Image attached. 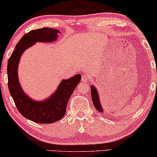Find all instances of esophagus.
<instances>
[{"instance_id":"obj_1","label":"esophagus","mask_w":157,"mask_h":157,"mask_svg":"<svg viewBox=\"0 0 157 157\" xmlns=\"http://www.w3.org/2000/svg\"><path fill=\"white\" fill-rule=\"evenodd\" d=\"M88 76L86 75V74H83L81 76V81L86 82V81H88Z\"/></svg>"}]
</instances>
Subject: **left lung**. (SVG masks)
Wrapping results in <instances>:
<instances>
[{"label": "left lung", "mask_w": 157, "mask_h": 157, "mask_svg": "<svg viewBox=\"0 0 157 157\" xmlns=\"http://www.w3.org/2000/svg\"><path fill=\"white\" fill-rule=\"evenodd\" d=\"M91 88V97H92V102H93V105L95 109L98 110L100 113H104V109H103V107L101 104V100L99 98V92L97 90L95 86H92L90 87Z\"/></svg>", "instance_id": "obj_1"}]
</instances>
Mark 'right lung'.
<instances>
[{
	"instance_id": "right-lung-1",
	"label": "right lung",
	"mask_w": 157,
	"mask_h": 157,
	"mask_svg": "<svg viewBox=\"0 0 157 157\" xmlns=\"http://www.w3.org/2000/svg\"><path fill=\"white\" fill-rule=\"evenodd\" d=\"M58 33H60L59 30L51 28H43L26 33L17 43L7 63L10 94L20 113L36 123L51 124L61 120L65 115L69 99L81 79L79 74L68 79H63L56 91L43 101L30 98L23 90L18 76V67L22 54L37 42H56Z\"/></svg>"
}]
</instances>
